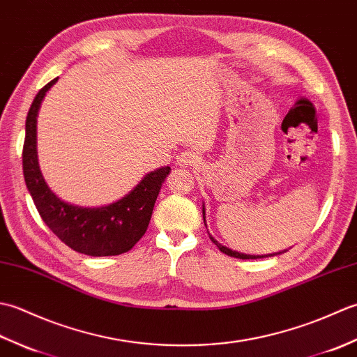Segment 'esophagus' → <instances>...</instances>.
Masks as SVG:
<instances>
[{"instance_id":"34e87169","label":"esophagus","mask_w":357,"mask_h":357,"mask_svg":"<svg viewBox=\"0 0 357 357\" xmlns=\"http://www.w3.org/2000/svg\"><path fill=\"white\" fill-rule=\"evenodd\" d=\"M199 161L198 155L195 153V151H183V153H179L176 156V164L179 167H188V165H193Z\"/></svg>"}]
</instances>
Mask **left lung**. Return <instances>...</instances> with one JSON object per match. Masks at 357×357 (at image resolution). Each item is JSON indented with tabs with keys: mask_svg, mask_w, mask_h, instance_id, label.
Here are the masks:
<instances>
[{
	"mask_svg": "<svg viewBox=\"0 0 357 357\" xmlns=\"http://www.w3.org/2000/svg\"><path fill=\"white\" fill-rule=\"evenodd\" d=\"M202 218H204V224H206V227H207V222H206V206H204L202 204ZM208 231V230H207ZM210 234V233H208ZM210 239L213 241V244H216V247L221 250L222 253H225V255H229V256H233V257H239V259H259V257H268V256H276V255H280V253H285L287 250H284V252H279V253H271V255H245V253H241V252H236V250H231V248H229V247H225V245H222V244H219V242L211 236L210 234Z\"/></svg>",
	"mask_w": 357,
	"mask_h": 357,
	"instance_id": "left-lung-1",
	"label": "left lung"
}]
</instances>
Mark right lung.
<instances>
[{"label":"right lung","mask_w":357,"mask_h":357,"mask_svg":"<svg viewBox=\"0 0 357 357\" xmlns=\"http://www.w3.org/2000/svg\"><path fill=\"white\" fill-rule=\"evenodd\" d=\"M56 81L52 79L38 92L26 118L22 172L27 190L45 225L75 252L89 256L126 253L146 233L159 190L172 169L167 165L147 173L133 190L109 206L81 207L58 198L45 183L36 150L38 112Z\"/></svg>","instance_id":"1"}]
</instances>
